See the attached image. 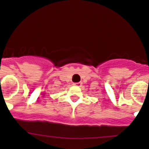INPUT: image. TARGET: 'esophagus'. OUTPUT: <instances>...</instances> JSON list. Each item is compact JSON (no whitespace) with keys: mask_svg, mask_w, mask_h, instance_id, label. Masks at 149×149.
Here are the masks:
<instances>
[{"mask_svg":"<svg viewBox=\"0 0 149 149\" xmlns=\"http://www.w3.org/2000/svg\"><path fill=\"white\" fill-rule=\"evenodd\" d=\"M74 85L77 86V87H81L82 86V82H77V83H74Z\"/></svg>","mask_w":149,"mask_h":149,"instance_id":"esophagus-1","label":"esophagus"}]
</instances>
